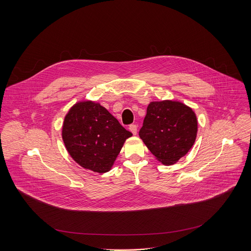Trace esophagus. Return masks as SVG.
<instances>
[{
	"label": "esophagus",
	"mask_w": 251,
	"mask_h": 251,
	"mask_svg": "<svg viewBox=\"0 0 251 251\" xmlns=\"http://www.w3.org/2000/svg\"><path fill=\"white\" fill-rule=\"evenodd\" d=\"M128 128H129V130L132 132L133 135H135V134L137 133V126H136V125H130Z\"/></svg>",
	"instance_id": "obj_1"
}]
</instances>
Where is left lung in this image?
<instances>
[{
  "label": "left lung",
  "mask_w": 251,
  "mask_h": 251,
  "mask_svg": "<svg viewBox=\"0 0 251 251\" xmlns=\"http://www.w3.org/2000/svg\"><path fill=\"white\" fill-rule=\"evenodd\" d=\"M196 135L197 118L191 108L172 100L148 105L139 136L161 163H176L191 149Z\"/></svg>",
  "instance_id": "obj_1"
}]
</instances>
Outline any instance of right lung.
Returning a JSON list of instances; mask_svg holds the SVG:
<instances>
[{"instance_id": "add662e5", "label": "right lung", "mask_w": 251, "mask_h": 251, "mask_svg": "<svg viewBox=\"0 0 251 251\" xmlns=\"http://www.w3.org/2000/svg\"><path fill=\"white\" fill-rule=\"evenodd\" d=\"M62 136L69 153L80 166L105 173L132 133L100 103L81 101L67 114Z\"/></svg>"}]
</instances>
